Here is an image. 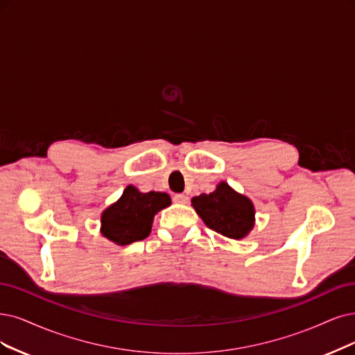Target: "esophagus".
Returning <instances> with one entry per match:
<instances>
[{
  "instance_id": "34e87169",
  "label": "esophagus",
  "mask_w": 355,
  "mask_h": 355,
  "mask_svg": "<svg viewBox=\"0 0 355 355\" xmlns=\"http://www.w3.org/2000/svg\"><path fill=\"white\" fill-rule=\"evenodd\" d=\"M174 202L175 203H181V205H186V203H189V198H187V196L186 194H175L174 196Z\"/></svg>"
}]
</instances>
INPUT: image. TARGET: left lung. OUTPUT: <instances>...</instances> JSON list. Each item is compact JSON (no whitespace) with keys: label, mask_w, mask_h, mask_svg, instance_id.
Returning a JSON list of instances; mask_svg holds the SVG:
<instances>
[{"label":"left lung","mask_w":355,"mask_h":355,"mask_svg":"<svg viewBox=\"0 0 355 355\" xmlns=\"http://www.w3.org/2000/svg\"><path fill=\"white\" fill-rule=\"evenodd\" d=\"M196 212L205 224L218 234L232 240H241L254 227V206L222 181L212 193H203L191 199Z\"/></svg>","instance_id":"1"}]
</instances>
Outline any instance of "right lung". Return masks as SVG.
<instances>
[{"mask_svg":"<svg viewBox=\"0 0 355 355\" xmlns=\"http://www.w3.org/2000/svg\"><path fill=\"white\" fill-rule=\"evenodd\" d=\"M169 205L166 193H141L127 186L121 198L102 212L101 232L118 245L144 240L152 231L153 216Z\"/></svg>","mask_w":355,"mask_h":355,"instance_id":"right-lung-1","label":"right lung"}]
</instances>
